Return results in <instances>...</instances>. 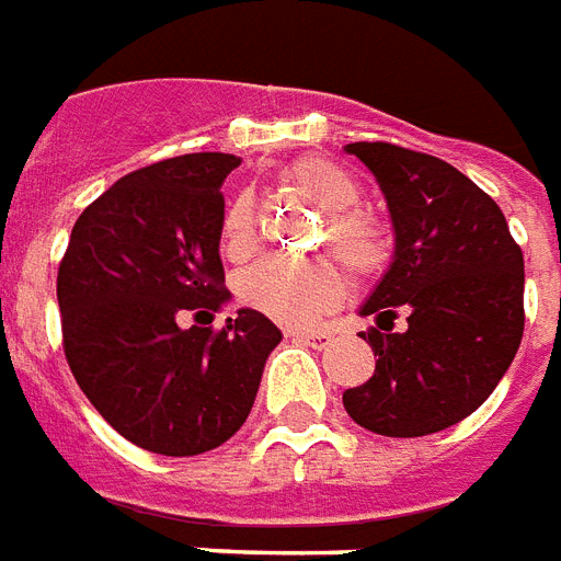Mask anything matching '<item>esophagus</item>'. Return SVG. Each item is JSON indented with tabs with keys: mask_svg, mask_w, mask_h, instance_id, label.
I'll return each mask as SVG.
<instances>
[{
	"mask_svg": "<svg viewBox=\"0 0 561 561\" xmlns=\"http://www.w3.org/2000/svg\"><path fill=\"white\" fill-rule=\"evenodd\" d=\"M290 341H297V344H309V347H327L332 335L329 332H288Z\"/></svg>",
	"mask_w": 561,
	"mask_h": 561,
	"instance_id": "obj_1",
	"label": "esophagus"
}]
</instances>
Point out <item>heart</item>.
Wrapping results in <instances>:
<instances>
[{
  "instance_id": "b5f03b06",
  "label": "heart",
  "mask_w": 561,
  "mask_h": 561,
  "mask_svg": "<svg viewBox=\"0 0 561 561\" xmlns=\"http://www.w3.org/2000/svg\"><path fill=\"white\" fill-rule=\"evenodd\" d=\"M290 182L323 214V241L356 276H374L391 259V232L376 214L358 208L362 185L356 176L329 158H302L290 167ZM229 259H247L255 247V208L250 194L229 203L220 226ZM238 299L247 309L267 314L288 327H306L323 318L344 299V276L329 259H264L238 276Z\"/></svg>"
}]
</instances>
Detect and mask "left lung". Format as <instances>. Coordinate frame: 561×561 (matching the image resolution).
<instances>
[{"label":"left lung","mask_w":561,"mask_h":561,"mask_svg":"<svg viewBox=\"0 0 561 561\" xmlns=\"http://www.w3.org/2000/svg\"><path fill=\"white\" fill-rule=\"evenodd\" d=\"M344 149L376 176L394 226L391 267L362 306L376 318L362 332L376 370L344 409L388 438L442 433L489 400L518 353L524 255L500 205L442 158L382 140Z\"/></svg>","instance_id":"1"}]
</instances>
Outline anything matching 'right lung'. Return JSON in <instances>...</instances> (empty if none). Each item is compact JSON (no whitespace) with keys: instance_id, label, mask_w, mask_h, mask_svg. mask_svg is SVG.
<instances>
[{"instance_id":"add662e5","label":"right lung","mask_w":561,"mask_h":561,"mask_svg":"<svg viewBox=\"0 0 561 561\" xmlns=\"http://www.w3.org/2000/svg\"><path fill=\"white\" fill-rule=\"evenodd\" d=\"M241 164L191 152L140 167L93 199L58 267L64 356L93 409L161 456H199L247 421L282 332L241 309L220 332L224 179Z\"/></svg>"}]
</instances>
